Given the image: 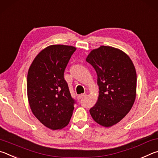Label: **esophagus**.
I'll return each instance as SVG.
<instances>
[{
	"label": "esophagus",
	"instance_id": "esophagus-1",
	"mask_svg": "<svg viewBox=\"0 0 158 158\" xmlns=\"http://www.w3.org/2000/svg\"><path fill=\"white\" fill-rule=\"evenodd\" d=\"M87 96V94H80V95H78L77 96V99H81V98H83V97H85V96Z\"/></svg>",
	"mask_w": 158,
	"mask_h": 158
}]
</instances>
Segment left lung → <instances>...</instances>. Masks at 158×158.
Wrapping results in <instances>:
<instances>
[{"label":"left lung","instance_id":"left-lung-1","mask_svg":"<svg viewBox=\"0 0 158 158\" xmlns=\"http://www.w3.org/2000/svg\"><path fill=\"white\" fill-rule=\"evenodd\" d=\"M97 73L98 100L89 110L96 123L109 128L126 117L137 94V73L134 64L125 52L108 46L93 49L87 55Z\"/></svg>","mask_w":158,"mask_h":158}]
</instances>
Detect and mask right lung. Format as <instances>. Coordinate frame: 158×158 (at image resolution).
Returning a JSON list of instances; mask_svg holds the SVG:
<instances>
[{
  "instance_id": "right-lung-1",
  "label": "right lung",
  "mask_w": 158,
  "mask_h": 158,
  "mask_svg": "<svg viewBox=\"0 0 158 158\" xmlns=\"http://www.w3.org/2000/svg\"><path fill=\"white\" fill-rule=\"evenodd\" d=\"M76 48L55 44L39 52L30 65L27 77V94L35 117L51 130L68 125L73 114L74 101L64 72Z\"/></svg>"
}]
</instances>
